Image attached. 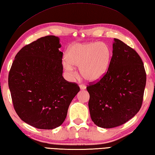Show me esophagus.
<instances>
[{
  "label": "esophagus",
  "instance_id": "34e87169",
  "mask_svg": "<svg viewBox=\"0 0 155 155\" xmlns=\"http://www.w3.org/2000/svg\"><path fill=\"white\" fill-rule=\"evenodd\" d=\"M79 87H80V89L81 90H85L86 89V86L85 85H83V84H81Z\"/></svg>",
  "mask_w": 155,
  "mask_h": 155
}]
</instances>
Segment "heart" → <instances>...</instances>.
Instances as JSON below:
<instances>
[{"mask_svg":"<svg viewBox=\"0 0 155 155\" xmlns=\"http://www.w3.org/2000/svg\"><path fill=\"white\" fill-rule=\"evenodd\" d=\"M112 58V51L103 42L74 43L66 53V61L63 62L64 70L70 76L75 72L73 67H79L84 79L95 82L102 78L108 71Z\"/></svg>","mask_w":155,"mask_h":155,"instance_id":"obj_1","label":"heart"}]
</instances>
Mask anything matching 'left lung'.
Segmentation results:
<instances>
[{"label": "left lung", "mask_w": 155, "mask_h": 155, "mask_svg": "<svg viewBox=\"0 0 155 155\" xmlns=\"http://www.w3.org/2000/svg\"><path fill=\"white\" fill-rule=\"evenodd\" d=\"M109 68L97 83L87 87L91 120L102 128H113L133 118L141 108L146 82L140 55L114 38Z\"/></svg>", "instance_id": "8db88e82"}]
</instances>
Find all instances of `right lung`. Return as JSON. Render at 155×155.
<instances>
[{
	"label": "right lung",
	"instance_id": "add662e5",
	"mask_svg": "<svg viewBox=\"0 0 155 155\" xmlns=\"http://www.w3.org/2000/svg\"><path fill=\"white\" fill-rule=\"evenodd\" d=\"M61 46L58 36L38 38L17 53L10 69L8 82L14 109L23 121L37 129L62 124L80 91L77 84L63 77Z\"/></svg>",
	"mask_w": 155,
	"mask_h": 155
}]
</instances>
